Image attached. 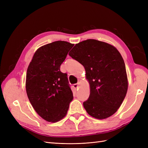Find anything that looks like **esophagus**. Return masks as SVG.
Instances as JSON below:
<instances>
[{
    "instance_id": "obj_1",
    "label": "esophagus",
    "mask_w": 148,
    "mask_h": 148,
    "mask_svg": "<svg viewBox=\"0 0 148 148\" xmlns=\"http://www.w3.org/2000/svg\"><path fill=\"white\" fill-rule=\"evenodd\" d=\"M79 85V83H76V84H73V88H74L77 89V88H78Z\"/></svg>"
}]
</instances>
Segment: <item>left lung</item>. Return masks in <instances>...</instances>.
<instances>
[{"mask_svg":"<svg viewBox=\"0 0 148 148\" xmlns=\"http://www.w3.org/2000/svg\"><path fill=\"white\" fill-rule=\"evenodd\" d=\"M69 56L82 64L90 84V95L83 106L88 114L104 119L115 114L128 89L125 62L114 46L96 39L75 44Z\"/></svg>","mask_w":148,"mask_h":148,"instance_id":"obj_1","label":"left lung"}]
</instances>
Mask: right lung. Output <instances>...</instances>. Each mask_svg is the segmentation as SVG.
Here are the masks:
<instances>
[{
    "label": "right lung",
    "instance_id": "obj_1",
    "mask_svg": "<svg viewBox=\"0 0 148 148\" xmlns=\"http://www.w3.org/2000/svg\"><path fill=\"white\" fill-rule=\"evenodd\" d=\"M74 44L57 41L39 47L28 67L26 91L35 111L49 122H57L66 115L73 92L67 74L60 71Z\"/></svg>",
    "mask_w": 148,
    "mask_h": 148
}]
</instances>
